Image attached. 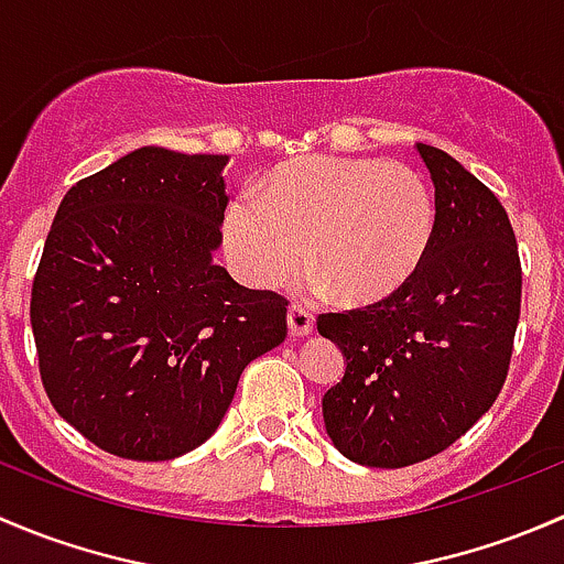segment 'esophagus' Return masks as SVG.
Instances as JSON below:
<instances>
[{
  "instance_id": "obj_1",
  "label": "esophagus",
  "mask_w": 564,
  "mask_h": 564,
  "mask_svg": "<svg viewBox=\"0 0 564 564\" xmlns=\"http://www.w3.org/2000/svg\"><path fill=\"white\" fill-rule=\"evenodd\" d=\"M289 329H292V335H308L314 333V314H311L305 305H297L294 303L292 308H289Z\"/></svg>"
}]
</instances>
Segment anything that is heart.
Listing matches in <instances>:
<instances>
[{
  "mask_svg": "<svg viewBox=\"0 0 564 564\" xmlns=\"http://www.w3.org/2000/svg\"><path fill=\"white\" fill-rule=\"evenodd\" d=\"M436 198L429 180L382 158L308 155L289 161L237 198L224 218V248L242 281L278 286L303 267L305 248L335 297L382 303L429 256Z\"/></svg>",
  "mask_w": 564,
  "mask_h": 564,
  "instance_id": "obj_1",
  "label": "heart"
}]
</instances>
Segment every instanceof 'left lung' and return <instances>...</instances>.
Wrapping results in <instances>:
<instances>
[{
    "label": "left lung",
    "instance_id": "obj_1",
    "mask_svg": "<svg viewBox=\"0 0 564 564\" xmlns=\"http://www.w3.org/2000/svg\"><path fill=\"white\" fill-rule=\"evenodd\" d=\"M434 180L436 231L417 275L366 308L322 314L346 371L322 398L346 458L401 469L460 440L502 390L521 314V261L499 198L436 147L417 144Z\"/></svg>",
    "mask_w": 564,
    "mask_h": 564
}]
</instances>
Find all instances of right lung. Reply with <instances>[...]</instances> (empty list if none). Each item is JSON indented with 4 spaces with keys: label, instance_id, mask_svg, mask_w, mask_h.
I'll return each mask as SVG.
<instances>
[{
    "label": "right lung",
    "instance_id": "add662e5",
    "mask_svg": "<svg viewBox=\"0 0 564 564\" xmlns=\"http://www.w3.org/2000/svg\"><path fill=\"white\" fill-rule=\"evenodd\" d=\"M226 163L141 147L76 182L51 224L30 305L40 379L119 458L204 445L248 362L286 338V300L213 261Z\"/></svg>",
    "mask_w": 564,
    "mask_h": 564
}]
</instances>
